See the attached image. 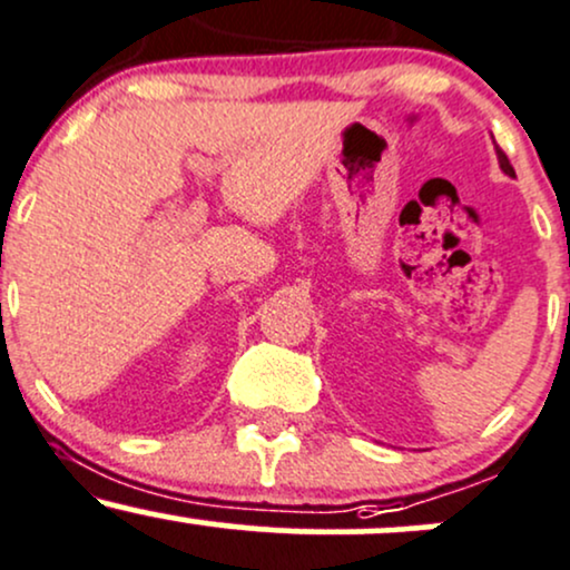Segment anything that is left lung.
Masks as SVG:
<instances>
[{
  "mask_svg": "<svg viewBox=\"0 0 570 570\" xmlns=\"http://www.w3.org/2000/svg\"><path fill=\"white\" fill-rule=\"evenodd\" d=\"M495 153H499V163H501L503 174L514 176V168H512V163H509V158H507V153H503V149H501V147H495Z\"/></svg>",
  "mask_w": 570,
  "mask_h": 570,
  "instance_id": "obj_1",
  "label": "left lung"
}]
</instances>
